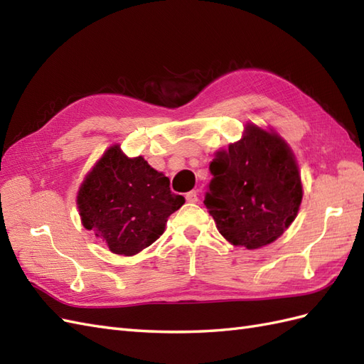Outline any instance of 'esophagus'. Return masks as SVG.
<instances>
[{"instance_id":"1","label":"esophagus","mask_w":364,"mask_h":364,"mask_svg":"<svg viewBox=\"0 0 364 364\" xmlns=\"http://www.w3.org/2000/svg\"><path fill=\"white\" fill-rule=\"evenodd\" d=\"M186 201L188 203H197L198 201V192L197 191H191L186 193Z\"/></svg>"}]
</instances>
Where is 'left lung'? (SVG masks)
<instances>
[{
  "label": "left lung",
  "mask_w": 364,
  "mask_h": 364,
  "mask_svg": "<svg viewBox=\"0 0 364 364\" xmlns=\"http://www.w3.org/2000/svg\"><path fill=\"white\" fill-rule=\"evenodd\" d=\"M204 204L229 243L271 245L295 220L303 198L301 176L284 139L255 124L210 161Z\"/></svg>",
  "instance_id": "8db88e82"
}]
</instances>
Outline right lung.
I'll return each instance as SVG.
<instances>
[{
    "label": "right lung",
    "instance_id": "add662e5",
    "mask_svg": "<svg viewBox=\"0 0 364 364\" xmlns=\"http://www.w3.org/2000/svg\"><path fill=\"white\" fill-rule=\"evenodd\" d=\"M169 184L143 156L129 158L118 144L112 146L78 191L82 226L105 241L110 252L124 257L141 252L160 238L167 218L184 204Z\"/></svg>",
    "mask_w": 364,
    "mask_h": 364
}]
</instances>
